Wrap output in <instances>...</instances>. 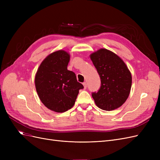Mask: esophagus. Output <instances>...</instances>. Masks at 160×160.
Masks as SVG:
<instances>
[{"label": "esophagus", "mask_w": 160, "mask_h": 160, "mask_svg": "<svg viewBox=\"0 0 160 160\" xmlns=\"http://www.w3.org/2000/svg\"><path fill=\"white\" fill-rule=\"evenodd\" d=\"M83 85V87H84V89H86V88H87V83H86V82H84Z\"/></svg>", "instance_id": "34e87169"}]
</instances>
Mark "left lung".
I'll use <instances>...</instances> for the list:
<instances>
[{"instance_id": "8db88e82", "label": "left lung", "mask_w": 160, "mask_h": 160, "mask_svg": "<svg viewBox=\"0 0 160 160\" xmlns=\"http://www.w3.org/2000/svg\"><path fill=\"white\" fill-rule=\"evenodd\" d=\"M101 79V88L92 97L98 107L113 111L128 98L132 83L131 72L124 61L113 52L100 49L90 55Z\"/></svg>"}]
</instances>
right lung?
Returning <instances> with one entry per match:
<instances>
[{
  "label": "right lung",
  "mask_w": 160,
  "mask_h": 160,
  "mask_svg": "<svg viewBox=\"0 0 160 160\" xmlns=\"http://www.w3.org/2000/svg\"><path fill=\"white\" fill-rule=\"evenodd\" d=\"M69 52L59 50L48 55L42 61L35 75V88L41 102L57 113H62L74 105L79 89L83 85L67 69Z\"/></svg>",
  "instance_id": "right-lung-1"
}]
</instances>
